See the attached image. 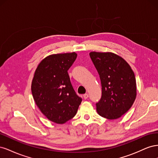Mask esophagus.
<instances>
[{
    "label": "esophagus",
    "mask_w": 158,
    "mask_h": 158,
    "mask_svg": "<svg viewBox=\"0 0 158 158\" xmlns=\"http://www.w3.org/2000/svg\"><path fill=\"white\" fill-rule=\"evenodd\" d=\"M83 97H84V98L85 99H86L88 98V94H84Z\"/></svg>",
    "instance_id": "esophagus-1"
}]
</instances>
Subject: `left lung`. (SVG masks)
<instances>
[{
  "label": "left lung",
  "mask_w": 158,
  "mask_h": 158,
  "mask_svg": "<svg viewBox=\"0 0 158 158\" xmlns=\"http://www.w3.org/2000/svg\"><path fill=\"white\" fill-rule=\"evenodd\" d=\"M89 56L102 84V98L96 103L98 113L109 120L121 117L136 98L134 72L123 57L113 52L92 51Z\"/></svg>",
  "instance_id": "8db88e82"
}]
</instances>
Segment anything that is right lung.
I'll list each match as a JSON object with an SVG mask.
<instances>
[{"instance_id":"1","label":"right lung","mask_w":158,"mask_h":158,"mask_svg":"<svg viewBox=\"0 0 158 158\" xmlns=\"http://www.w3.org/2000/svg\"><path fill=\"white\" fill-rule=\"evenodd\" d=\"M76 57L75 52L47 56L38 64L33 75L31 88L36 106L49 121L56 124H64L73 118L82 102L67 72Z\"/></svg>"}]
</instances>
